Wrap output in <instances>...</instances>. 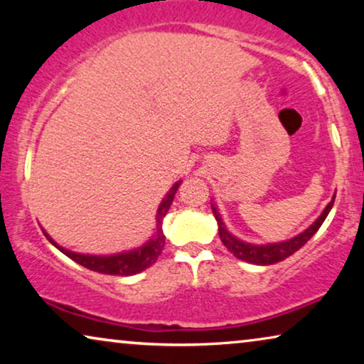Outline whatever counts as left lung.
<instances>
[{"label": "left lung", "instance_id": "8db88e82", "mask_svg": "<svg viewBox=\"0 0 364 364\" xmlns=\"http://www.w3.org/2000/svg\"><path fill=\"white\" fill-rule=\"evenodd\" d=\"M335 197L336 196H333L331 202L325 207V210L321 212V215L318 217L305 232H301L300 235L293 237L287 242L268 243V245H253V243L238 240L235 235H232V233L227 230L225 223H223L220 213H218L215 205H212V212H213V215H215V220L218 223V235H220V240L223 245L227 247L228 252L233 253V255H235L237 258H240V260H243V262L255 263V265H273V263L285 260V258L293 255L296 250H300V248L305 245V243L310 240L313 235H315V233L318 232V228L321 227V223L325 222L328 213H330L333 203H335Z\"/></svg>", "mask_w": 364, "mask_h": 364}]
</instances>
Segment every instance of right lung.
Segmentation results:
<instances>
[{"label": "right lung", "mask_w": 364, "mask_h": 364, "mask_svg": "<svg viewBox=\"0 0 364 364\" xmlns=\"http://www.w3.org/2000/svg\"><path fill=\"white\" fill-rule=\"evenodd\" d=\"M178 186H181V181L173 183L171 191L166 197L162 198L161 205H159L157 210V218H156V233L147 243H144L142 247L136 248V250H129L124 253H116V255H107V257H99V255H82V253H76L71 250H66L61 245H58L56 242L53 240L51 237L44 232V235L49 242L53 243L58 250H61L64 255L71 258L79 265L89 268V270L104 273V275H119V277H127V275H136V273H141L146 270L151 265L156 263L159 255L162 253V248L166 245V235L162 232V220L164 217L167 215L168 208H171L173 197H176V192Z\"/></svg>", "instance_id": "1"}]
</instances>
